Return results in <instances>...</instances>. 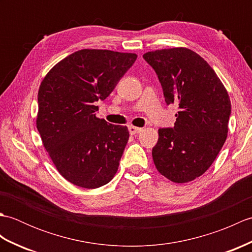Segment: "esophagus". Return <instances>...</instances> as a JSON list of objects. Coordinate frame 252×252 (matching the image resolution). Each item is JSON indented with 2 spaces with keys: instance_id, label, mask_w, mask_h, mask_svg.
<instances>
[{
  "instance_id": "1",
  "label": "esophagus",
  "mask_w": 252,
  "mask_h": 252,
  "mask_svg": "<svg viewBox=\"0 0 252 252\" xmlns=\"http://www.w3.org/2000/svg\"><path fill=\"white\" fill-rule=\"evenodd\" d=\"M142 131L141 127H137V126H129V132L131 135H135V134H138Z\"/></svg>"
}]
</instances>
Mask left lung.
<instances>
[{
  "label": "left lung",
  "instance_id": "obj_1",
  "mask_svg": "<svg viewBox=\"0 0 252 252\" xmlns=\"http://www.w3.org/2000/svg\"><path fill=\"white\" fill-rule=\"evenodd\" d=\"M156 71L165 103L178 104L173 129H159L153 160L160 174L174 183L199 178L225 143L231 99L211 66L186 47L143 55Z\"/></svg>",
  "mask_w": 252,
  "mask_h": 252
}]
</instances>
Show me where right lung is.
Returning <instances> with one entry per match:
<instances>
[{
    "instance_id": "right-lung-1",
    "label": "right lung",
    "mask_w": 252,
    "mask_h": 252,
    "mask_svg": "<svg viewBox=\"0 0 252 252\" xmlns=\"http://www.w3.org/2000/svg\"><path fill=\"white\" fill-rule=\"evenodd\" d=\"M136 57L135 53L80 50L42 80L37 131L55 168L73 185L98 189L117 173L129 130L96 117L95 101L112 92Z\"/></svg>"
}]
</instances>
